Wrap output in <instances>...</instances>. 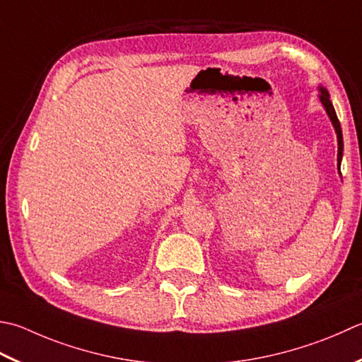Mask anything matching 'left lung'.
I'll list each match as a JSON object with an SVG mask.
<instances>
[{
    "mask_svg": "<svg viewBox=\"0 0 362 362\" xmlns=\"http://www.w3.org/2000/svg\"><path fill=\"white\" fill-rule=\"evenodd\" d=\"M318 97H320V102H322V105L325 106V110H327L332 125H334V130H336V134H337V146H339V147H337V166H339V169H341L342 152H344V138H342L341 122H339L337 115H336V111H334V106H332V103H331V100H329L328 90L325 89V88H320V95H318Z\"/></svg>",
    "mask_w": 362,
    "mask_h": 362,
    "instance_id": "1",
    "label": "left lung"
}]
</instances>
